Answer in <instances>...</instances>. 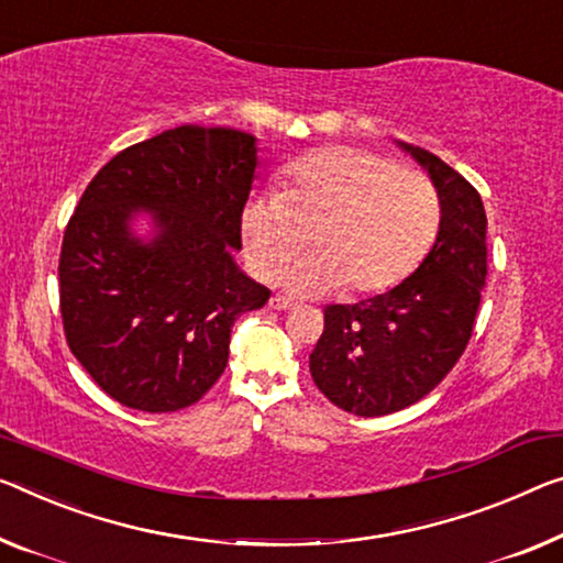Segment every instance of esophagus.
Listing matches in <instances>:
<instances>
[{"instance_id":"obj_1","label":"esophagus","mask_w":563,"mask_h":563,"mask_svg":"<svg viewBox=\"0 0 563 563\" xmlns=\"http://www.w3.org/2000/svg\"><path fill=\"white\" fill-rule=\"evenodd\" d=\"M269 307H272V309H276V311H284V309H291V307H294V301H291V299H287V297H279V294H276V297H272V299H269Z\"/></svg>"}]
</instances>
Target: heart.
Wrapping results in <instances>:
<instances>
[{"label":"heart","instance_id":"1","mask_svg":"<svg viewBox=\"0 0 563 563\" xmlns=\"http://www.w3.org/2000/svg\"><path fill=\"white\" fill-rule=\"evenodd\" d=\"M314 252L284 269L279 284L297 297L347 287L377 294L418 269L440 229V196L428 176L383 155L324 148L284 170L282 191L252 196L241 211V239L262 279L305 246Z\"/></svg>","mask_w":563,"mask_h":563}]
</instances>
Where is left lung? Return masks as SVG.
Here are the masks:
<instances>
[{
	"instance_id": "left-lung-1",
	"label": "left lung",
	"mask_w": 563,
	"mask_h": 563,
	"mask_svg": "<svg viewBox=\"0 0 563 563\" xmlns=\"http://www.w3.org/2000/svg\"><path fill=\"white\" fill-rule=\"evenodd\" d=\"M440 196V229L422 264L395 289L324 309L309 372L336 408L390 415L426 397L471 340L486 287L488 219L475 188L438 155L397 141Z\"/></svg>"
}]
</instances>
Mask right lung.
I'll list each match as a JSON object with an SVG mask.
<instances>
[{"label":"right lung","instance_id":"1","mask_svg":"<svg viewBox=\"0 0 563 563\" xmlns=\"http://www.w3.org/2000/svg\"><path fill=\"white\" fill-rule=\"evenodd\" d=\"M256 166L252 133L180 125L120 151L85 188L59 311L77 362L125 408L201 400L227 369L233 322L272 297L233 258Z\"/></svg>","mask_w":563,"mask_h":563}]
</instances>
